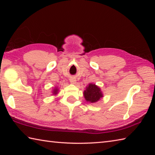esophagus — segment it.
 <instances>
[{
	"label": "esophagus",
	"instance_id": "1",
	"mask_svg": "<svg viewBox=\"0 0 155 155\" xmlns=\"http://www.w3.org/2000/svg\"><path fill=\"white\" fill-rule=\"evenodd\" d=\"M70 82L72 83V84H75L76 83V80L74 79V78H71L70 79Z\"/></svg>",
	"mask_w": 155,
	"mask_h": 155
}]
</instances>
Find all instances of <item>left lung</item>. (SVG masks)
Segmentation results:
<instances>
[{"label":"left lung","instance_id":"obj_1","mask_svg":"<svg viewBox=\"0 0 155 155\" xmlns=\"http://www.w3.org/2000/svg\"><path fill=\"white\" fill-rule=\"evenodd\" d=\"M83 94L85 100L91 103H96L103 97L101 88L95 84L92 83L88 85Z\"/></svg>","mask_w":155,"mask_h":155}]
</instances>
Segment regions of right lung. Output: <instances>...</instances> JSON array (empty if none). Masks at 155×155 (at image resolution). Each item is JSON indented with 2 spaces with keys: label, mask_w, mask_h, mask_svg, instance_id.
Wrapping results in <instances>:
<instances>
[{
  "label": "right lung",
  "mask_w": 155,
  "mask_h": 155,
  "mask_svg": "<svg viewBox=\"0 0 155 155\" xmlns=\"http://www.w3.org/2000/svg\"><path fill=\"white\" fill-rule=\"evenodd\" d=\"M58 88H55L54 89V91H52V93H53V94H57V93H58Z\"/></svg>",
  "instance_id": "obj_1"
}]
</instances>
